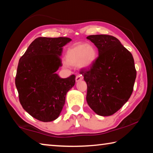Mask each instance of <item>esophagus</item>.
<instances>
[{"label": "esophagus", "mask_w": 153, "mask_h": 153, "mask_svg": "<svg viewBox=\"0 0 153 153\" xmlns=\"http://www.w3.org/2000/svg\"><path fill=\"white\" fill-rule=\"evenodd\" d=\"M82 79H83V76H82V75H80V74H78L76 77V82H79V81H80V80H82Z\"/></svg>", "instance_id": "obj_1"}]
</instances>
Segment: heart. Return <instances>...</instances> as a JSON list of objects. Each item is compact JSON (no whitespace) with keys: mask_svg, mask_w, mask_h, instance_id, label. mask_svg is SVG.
<instances>
[{"mask_svg":"<svg viewBox=\"0 0 153 153\" xmlns=\"http://www.w3.org/2000/svg\"><path fill=\"white\" fill-rule=\"evenodd\" d=\"M97 58V51L94 46L87 44H77L67 50L65 55L67 63L69 65L89 67Z\"/></svg>","mask_w":153,"mask_h":153,"instance_id":"heart-1","label":"heart"}]
</instances>
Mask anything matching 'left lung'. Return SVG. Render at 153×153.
Here are the masks:
<instances>
[{"mask_svg": "<svg viewBox=\"0 0 153 153\" xmlns=\"http://www.w3.org/2000/svg\"><path fill=\"white\" fill-rule=\"evenodd\" d=\"M86 38L99 54L89 69L80 70L87 84V102L98 115H112L132 94L136 77L133 56L114 36L90 35Z\"/></svg>", "mask_w": 153, "mask_h": 153, "instance_id": "8db88e82", "label": "left lung"}]
</instances>
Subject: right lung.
I'll use <instances>...</instances> for the list:
<instances>
[{
  "instance_id": "add662e5",
  "label": "right lung",
  "mask_w": 153,
  "mask_h": 153,
  "mask_svg": "<svg viewBox=\"0 0 153 153\" xmlns=\"http://www.w3.org/2000/svg\"><path fill=\"white\" fill-rule=\"evenodd\" d=\"M71 40L38 37L19 59L15 76L19 102L31 116L43 122L59 117L67 92L76 83L75 75L61 78L55 73L62 66V48Z\"/></svg>"
}]
</instances>
